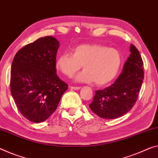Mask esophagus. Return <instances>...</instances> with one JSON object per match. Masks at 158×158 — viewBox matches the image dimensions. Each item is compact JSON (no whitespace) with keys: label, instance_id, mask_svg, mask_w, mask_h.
Returning <instances> with one entry per match:
<instances>
[{"label":"esophagus","instance_id":"obj_1","mask_svg":"<svg viewBox=\"0 0 158 158\" xmlns=\"http://www.w3.org/2000/svg\"><path fill=\"white\" fill-rule=\"evenodd\" d=\"M70 88L71 89H75V90H77V89H81V87H76V86H71Z\"/></svg>","mask_w":158,"mask_h":158}]
</instances>
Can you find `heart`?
<instances>
[{
	"instance_id": "b5f03b06",
	"label": "heart",
	"mask_w": 158,
	"mask_h": 158,
	"mask_svg": "<svg viewBox=\"0 0 158 158\" xmlns=\"http://www.w3.org/2000/svg\"><path fill=\"white\" fill-rule=\"evenodd\" d=\"M83 65L84 71L76 77L77 81L105 85L117 76L121 65L120 52L114 48L99 44H81L57 57L56 66L68 77L73 76Z\"/></svg>"
}]
</instances>
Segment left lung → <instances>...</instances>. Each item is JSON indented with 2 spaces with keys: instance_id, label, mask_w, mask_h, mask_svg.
I'll return each instance as SVG.
<instances>
[{
  "instance_id": "obj_1",
  "label": "left lung",
  "mask_w": 158,
  "mask_h": 158,
  "mask_svg": "<svg viewBox=\"0 0 158 158\" xmlns=\"http://www.w3.org/2000/svg\"><path fill=\"white\" fill-rule=\"evenodd\" d=\"M130 52L118 78L111 86L97 90L89 105L99 117L112 119L122 116L131 110L137 100L144 79L143 62L134 45L131 44Z\"/></svg>"
}]
</instances>
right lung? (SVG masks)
Segmentation results:
<instances>
[{"label":"right lung","mask_w":158,"mask_h":158,"mask_svg":"<svg viewBox=\"0 0 158 158\" xmlns=\"http://www.w3.org/2000/svg\"><path fill=\"white\" fill-rule=\"evenodd\" d=\"M59 47L54 37L40 38L19 50L12 63V96L20 112L31 122L47 120L69 87L56 75Z\"/></svg>","instance_id":"1"}]
</instances>
